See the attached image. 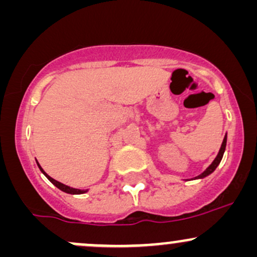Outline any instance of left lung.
Here are the masks:
<instances>
[{
  "instance_id": "8db88e82",
  "label": "left lung",
  "mask_w": 257,
  "mask_h": 257,
  "mask_svg": "<svg viewBox=\"0 0 257 257\" xmlns=\"http://www.w3.org/2000/svg\"><path fill=\"white\" fill-rule=\"evenodd\" d=\"M226 143H227V135H225V138H223L222 145H221V149H220V151H219V153H217L216 158L214 159V162H213V163H211L210 166H209L208 168H206V169H205L204 172H203L202 174H200V175H198V176H197V178H194V179H203V178H205V176H208L209 174H211V173L214 172L215 169H216V167L219 166V164H220V162H221V159H222L223 152H225V149H226Z\"/></svg>"
}]
</instances>
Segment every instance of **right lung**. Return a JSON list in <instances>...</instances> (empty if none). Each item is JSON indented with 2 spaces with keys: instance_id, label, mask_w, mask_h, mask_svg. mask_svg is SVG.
Instances as JSON below:
<instances>
[{
  "instance_id": "right-lung-1",
  "label": "right lung",
  "mask_w": 257,
  "mask_h": 257,
  "mask_svg": "<svg viewBox=\"0 0 257 257\" xmlns=\"http://www.w3.org/2000/svg\"><path fill=\"white\" fill-rule=\"evenodd\" d=\"M37 166H38V168H40V169H41V172H42V173L44 174V175H46V178L48 179L49 181H51L53 185L57 186L59 190L63 191V192H66V193H70V194H81V193L87 192V191H84V190H77V188H72V187H69V186L61 184V182H59V181H57V180H54L53 178H51V176H49L48 174L44 172L42 168H41L40 164H38V162H37Z\"/></svg>"
}]
</instances>
